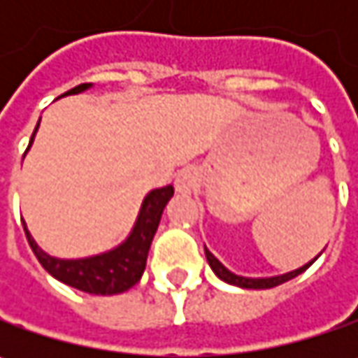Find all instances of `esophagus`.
I'll list each match as a JSON object with an SVG mask.
<instances>
[{
  "label": "esophagus",
  "mask_w": 358,
  "mask_h": 358,
  "mask_svg": "<svg viewBox=\"0 0 358 358\" xmlns=\"http://www.w3.org/2000/svg\"><path fill=\"white\" fill-rule=\"evenodd\" d=\"M197 183H199V173H197V169H191V167L183 169L175 179V187H177L179 193H191L197 187Z\"/></svg>",
  "instance_id": "1"
}]
</instances>
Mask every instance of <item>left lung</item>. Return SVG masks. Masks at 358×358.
Masks as SVG:
<instances>
[{
	"label": "left lung",
	"instance_id": "left-lung-1",
	"mask_svg": "<svg viewBox=\"0 0 358 358\" xmlns=\"http://www.w3.org/2000/svg\"><path fill=\"white\" fill-rule=\"evenodd\" d=\"M205 255H207V261H209V265H211V268L215 271V275L219 277V279H223L225 282H229V285H237V287H243V289H271V287H277V285H281V282L285 281H291L293 277H296V275H301L303 271H307V268L315 263V259L310 261L309 265H305V267L296 268V271H291V273H287V275H281V277H271V279H247V277H239V275H233L231 271H227V268L223 267L217 259H215L213 255L209 253L207 249H205Z\"/></svg>",
	"mask_w": 358,
	"mask_h": 358
}]
</instances>
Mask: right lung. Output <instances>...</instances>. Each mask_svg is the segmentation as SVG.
<instances>
[{
  "instance_id": "obj_1",
  "label": "right lung",
  "mask_w": 358,
  "mask_h": 358,
  "mask_svg": "<svg viewBox=\"0 0 358 358\" xmlns=\"http://www.w3.org/2000/svg\"><path fill=\"white\" fill-rule=\"evenodd\" d=\"M87 87H90V83H81V85H77V87L69 90L63 95L79 93V91H85ZM35 131H37V127H35ZM34 135H31V141H34ZM31 141H29V145H31ZM171 197V185L151 191L145 197L141 213H139V219H137V225L133 229L129 239L125 241L121 247H117L115 251H111V253L97 255V257H90V259L62 261V259L49 257L48 253H43L35 245V241L31 239V235L25 229V223H23V229H25L29 247L37 257V261L57 281L65 282L69 287H76L79 291L91 293V295H117V293H123V291L131 289L135 282L141 279L151 241H153V235H155L159 221H161V213H163L167 201Z\"/></svg>"
}]
</instances>
